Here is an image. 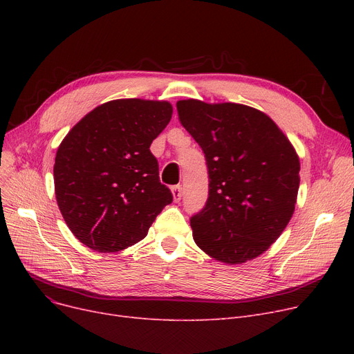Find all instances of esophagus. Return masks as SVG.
I'll return each mask as SVG.
<instances>
[{
  "mask_svg": "<svg viewBox=\"0 0 354 354\" xmlns=\"http://www.w3.org/2000/svg\"><path fill=\"white\" fill-rule=\"evenodd\" d=\"M172 195H174V201H175V202H179V201L182 199L183 192H182V187H180V185H176V187L172 188Z\"/></svg>",
  "mask_w": 354,
  "mask_h": 354,
  "instance_id": "34e87169",
  "label": "esophagus"
}]
</instances>
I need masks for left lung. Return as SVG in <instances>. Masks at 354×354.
I'll return each instance as SVG.
<instances>
[{"instance_id": "8db88e82", "label": "left lung", "mask_w": 354, "mask_h": 354, "mask_svg": "<svg viewBox=\"0 0 354 354\" xmlns=\"http://www.w3.org/2000/svg\"><path fill=\"white\" fill-rule=\"evenodd\" d=\"M182 126L205 153L209 192L191 218L196 245L225 264L267 251L290 222L300 159L272 119L236 103H176Z\"/></svg>"}]
</instances>
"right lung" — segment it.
I'll return each instance as SVG.
<instances>
[{
    "label": "right lung",
    "mask_w": 354,
    "mask_h": 354,
    "mask_svg": "<svg viewBox=\"0 0 354 354\" xmlns=\"http://www.w3.org/2000/svg\"><path fill=\"white\" fill-rule=\"evenodd\" d=\"M171 118L169 102L111 100L63 139L53 169L55 199L82 244L99 252L135 245L172 202L149 149Z\"/></svg>",
    "instance_id": "1"
}]
</instances>
